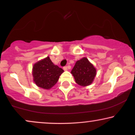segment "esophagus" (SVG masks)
Returning <instances> with one entry per match:
<instances>
[{"instance_id":"esophagus-1","label":"esophagus","mask_w":135,"mask_h":135,"mask_svg":"<svg viewBox=\"0 0 135 135\" xmlns=\"http://www.w3.org/2000/svg\"><path fill=\"white\" fill-rule=\"evenodd\" d=\"M63 70H64L65 71H66V70H67V66H64V67H63Z\"/></svg>"}]
</instances>
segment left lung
<instances>
[{"instance_id":"left-lung-1","label":"left lung","mask_w":135,"mask_h":135,"mask_svg":"<svg viewBox=\"0 0 135 135\" xmlns=\"http://www.w3.org/2000/svg\"><path fill=\"white\" fill-rule=\"evenodd\" d=\"M71 74L74 76L76 83L85 87L93 82L96 75V69L87 58L84 57L77 61Z\"/></svg>"}]
</instances>
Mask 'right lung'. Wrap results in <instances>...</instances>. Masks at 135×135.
Segmentation results:
<instances>
[{"label":"right lung","mask_w":135,"mask_h":135,"mask_svg":"<svg viewBox=\"0 0 135 135\" xmlns=\"http://www.w3.org/2000/svg\"><path fill=\"white\" fill-rule=\"evenodd\" d=\"M63 72L62 69L53 64L49 56H47L34 64L32 74L34 82L38 87L50 89L56 84Z\"/></svg>","instance_id":"right-lung-1"}]
</instances>
